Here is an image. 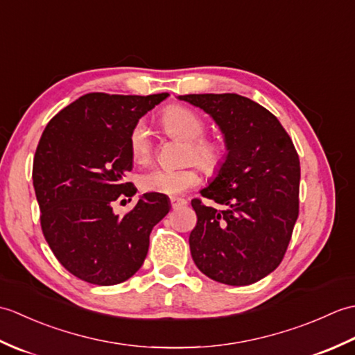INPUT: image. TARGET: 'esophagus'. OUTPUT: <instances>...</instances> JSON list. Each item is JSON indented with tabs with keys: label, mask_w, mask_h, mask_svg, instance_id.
<instances>
[{
	"label": "esophagus",
	"mask_w": 355,
	"mask_h": 355,
	"mask_svg": "<svg viewBox=\"0 0 355 355\" xmlns=\"http://www.w3.org/2000/svg\"><path fill=\"white\" fill-rule=\"evenodd\" d=\"M187 205V201L184 198H178V197H172L171 198V206L172 209H178V207H183Z\"/></svg>",
	"instance_id": "esophagus-1"
}]
</instances>
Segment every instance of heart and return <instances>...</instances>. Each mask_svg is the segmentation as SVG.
Returning a JSON list of instances; mask_svg holds the SVG:
<instances>
[{
  "label": "heart",
  "mask_w": 355,
  "mask_h": 355,
  "mask_svg": "<svg viewBox=\"0 0 355 355\" xmlns=\"http://www.w3.org/2000/svg\"><path fill=\"white\" fill-rule=\"evenodd\" d=\"M162 126L172 139L186 141V160H193L207 172H215L223 163V148L212 139L202 137L206 123L197 112L182 105H172L162 114ZM130 148L134 160L146 162L153 153V140L148 125L140 120L130 134ZM200 183V173L193 166L183 169L153 168L139 178L140 189L150 193L180 195Z\"/></svg>",
  "instance_id": "obj_1"
}]
</instances>
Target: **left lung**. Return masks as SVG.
Returning a JSON list of instances; mask_svg holds the SVG:
<instances>
[{
	"label": "left lung",
	"mask_w": 355,
	"mask_h": 355,
	"mask_svg": "<svg viewBox=\"0 0 355 355\" xmlns=\"http://www.w3.org/2000/svg\"><path fill=\"white\" fill-rule=\"evenodd\" d=\"M214 119L227 154L202 197L192 200L197 225L189 245L201 273L225 285H250L281 263L299 215L300 163L290 135L268 110L248 97L186 94Z\"/></svg>",
	"instance_id": "1"
}]
</instances>
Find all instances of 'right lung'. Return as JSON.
Wrapping results in <instances>:
<instances>
[{"mask_svg": "<svg viewBox=\"0 0 355 355\" xmlns=\"http://www.w3.org/2000/svg\"><path fill=\"white\" fill-rule=\"evenodd\" d=\"M89 93L45 126L33 160L41 227L58 261L82 281L116 285L143 266L154 225L171 210L163 193H143L123 216L112 202L132 197L134 125L168 97Z\"/></svg>", "mask_w": 355, "mask_h": 355, "instance_id": "right-lung-1", "label": "right lung"}]
</instances>
